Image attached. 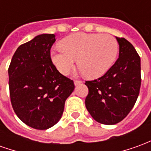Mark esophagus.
<instances>
[{
	"label": "esophagus",
	"mask_w": 151,
	"mask_h": 151,
	"mask_svg": "<svg viewBox=\"0 0 151 151\" xmlns=\"http://www.w3.org/2000/svg\"><path fill=\"white\" fill-rule=\"evenodd\" d=\"M82 81H79V80H75V81H74V85L75 86H78L80 85V84H82Z\"/></svg>",
	"instance_id": "esophagus-1"
}]
</instances>
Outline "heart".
<instances>
[{
  "label": "heart",
  "instance_id": "obj_1",
  "mask_svg": "<svg viewBox=\"0 0 151 151\" xmlns=\"http://www.w3.org/2000/svg\"><path fill=\"white\" fill-rule=\"evenodd\" d=\"M60 46L51 52L56 69L62 74H68L76 60L79 70L88 78L108 72L119 52L117 40L110 35L74 33L63 39Z\"/></svg>",
  "mask_w": 151,
  "mask_h": 151
}]
</instances>
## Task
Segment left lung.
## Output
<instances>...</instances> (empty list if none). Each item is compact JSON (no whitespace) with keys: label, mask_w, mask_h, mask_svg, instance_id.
I'll return each mask as SVG.
<instances>
[{"label":"left lung","mask_w":151,"mask_h":151,"mask_svg":"<svg viewBox=\"0 0 151 151\" xmlns=\"http://www.w3.org/2000/svg\"><path fill=\"white\" fill-rule=\"evenodd\" d=\"M119 58L101 78L86 81V108L99 123H119L132 110L141 86V59L124 38L116 37Z\"/></svg>","instance_id":"1"}]
</instances>
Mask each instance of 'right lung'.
I'll return each instance as SVG.
<instances>
[{"label": "right lung", "instance_id": "add662e5", "mask_svg": "<svg viewBox=\"0 0 151 151\" xmlns=\"http://www.w3.org/2000/svg\"><path fill=\"white\" fill-rule=\"evenodd\" d=\"M55 37L42 34L20 45L8 69L14 111L35 129H47L60 120L65 100L74 90L73 82L52 62L50 50Z\"/></svg>", "mask_w": 151, "mask_h": 151}]
</instances>
